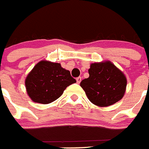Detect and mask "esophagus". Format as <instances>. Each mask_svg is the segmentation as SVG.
<instances>
[{
  "label": "esophagus",
  "instance_id": "1",
  "mask_svg": "<svg viewBox=\"0 0 149 149\" xmlns=\"http://www.w3.org/2000/svg\"><path fill=\"white\" fill-rule=\"evenodd\" d=\"M76 81H77V83H78V84H80L81 81V77H78V78H76Z\"/></svg>",
  "mask_w": 149,
  "mask_h": 149
}]
</instances>
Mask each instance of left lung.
Masks as SVG:
<instances>
[{"label": "left lung", "mask_w": 149, "mask_h": 149, "mask_svg": "<svg viewBox=\"0 0 149 149\" xmlns=\"http://www.w3.org/2000/svg\"><path fill=\"white\" fill-rule=\"evenodd\" d=\"M88 74V78L82 80L80 85L94 104L107 107L123 97L127 79L111 61L91 64Z\"/></svg>", "instance_id": "1"}]
</instances>
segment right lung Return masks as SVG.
I'll return each mask as SVG.
<instances>
[{
	"label": "right lung",
	"mask_w": 149,
	"mask_h": 149,
	"mask_svg": "<svg viewBox=\"0 0 149 149\" xmlns=\"http://www.w3.org/2000/svg\"><path fill=\"white\" fill-rule=\"evenodd\" d=\"M75 82L70 71L63 68L61 64L41 61L27 74L25 86L33 102L49 104L58 99L68 86Z\"/></svg>",
	"instance_id": "right-lung-1"
}]
</instances>
